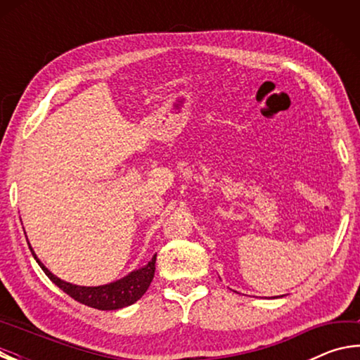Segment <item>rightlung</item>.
<instances>
[{
  "label": "right lung",
  "instance_id": "obj_1",
  "mask_svg": "<svg viewBox=\"0 0 360 360\" xmlns=\"http://www.w3.org/2000/svg\"><path fill=\"white\" fill-rule=\"evenodd\" d=\"M28 246L34 260L38 262V265L42 268V271L46 273L47 278L51 279L57 288L62 289L65 294H68L79 303L87 304L90 308L103 309V311L120 309V308L130 307V304L138 302L139 298L144 295V292L149 289L150 281L155 273L157 254H154V257H152L146 265L136 268V270H131L129 275H125L120 279H115L112 283L101 284V285H77L68 281H63V279H60L58 276L53 275V273L38 259V255L34 254L30 241H28Z\"/></svg>",
  "mask_w": 360,
  "mask_h": 360
}]
</instances>
